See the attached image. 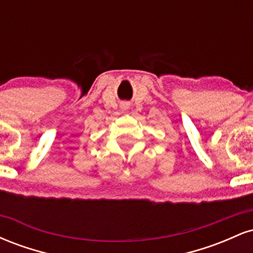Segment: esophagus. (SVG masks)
Here are the masks:
<instances>
[{
    "mask_svg": "<svg viewBox=\"0 0 253 253\" xmlns=\"http://www.w3.org/2000/svg\"><path fill=\"white\" fill-rule=\"evenodd\" d=\"M126 108H128V107H127V103H123V104H121V109L125 110Z\"/></svg>",
    "mask_w": 253,
    "mask_h": 253,
    "instance_id": "obj_1",
    "label": "esophagus"
}]
</instances>
